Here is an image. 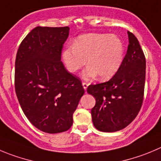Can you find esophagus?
I'll use <instances>...</instances> for the list:
<instances>
[{"instance_id":"34e87169","label":"esophagus","mask_w":161,"mask_h":161,"mask_svg":"<svg viewBox=\"0 0 161 161\" xmlns=\"http://www.w3.org/2000/svg\"><path fill=\"white\" fill-rule=\"evenodd\" d=\"M82 86H83V88H84V90H86V88H87V86H88V83H86V82H82Z\"/></svg>"}]
</instances>
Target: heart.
<instances>
[{"label": "heart", "mask_w": 161, "mask_h": 161, "mask_svg": "<svg viewBox=\"0 0 161 161\" xmlns=\"http://www.w3.org/2000/svg\"><path fill=\"white\" fill-rule=\"evenodd\" d=\"M123 54V43L116 36L89 34L67 47L63 52V58L71 73L82 68L87 59L89 66L82 73V78L87 80L98 75L99 79L106 80L114 75L121 67Z\"/></svg>", "instance_id": "b5f03b06"}]
</instances>
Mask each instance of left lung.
<instances>
[{
    "instance_id": "left-lung-1",
    "label": "left lung",
    "mask_w": 161,
    "mask_h": 161,
    "mask_svg": "<svg viewBox=\"0 0 161 161\" xmlns=\"http://www.w3.org/2000/svg\"><path fill=\"white\" fill-rule=\"evenodd\" d=\"M128 36V50L116 74L107 82L87 87L88 94L95 97L91 116L99 131L110 133L125 128L143 103L146 60L136 37L130 31Z\"/></svg>"
}]
</instances>
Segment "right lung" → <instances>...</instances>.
Masks as SVG:
<instances>
[{
  "mask_svg": "<svg viewBox=\"0 0 161 161\" xmlns=\"http://www.w3.org/2000/svg\"><path fill=\"white\" fill-rule=\"evenodd\" d=\"M69 27H36L22 40L15 62V90L24 114L38 130L65 132L84 94L81 80L61 61Z\"/></svg>",
  "mask_w": 161,
  "mask_h": 161,
  "instance_id": "right-lung-1",
  "label": "right lung"
}]
</instances>
